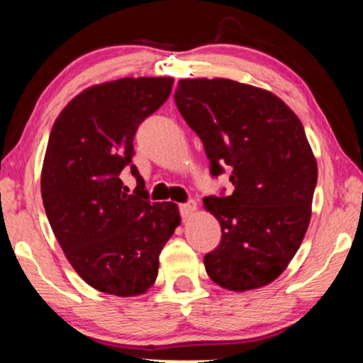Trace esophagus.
<instances>
[{
    "label": "esophagus",
    "mask_w": 363,
    "mask_h": 363,
    "mask_svg": "<svg viewBox=\"0 0 363 363\" xmlns=\"http://www.w3.org/2000/svg\"><path fill=\"white\" fill-rule=\"evenodd\" d=\"M196 211V203L195 201H188V203H183L180 205V213L183 218H190L193 216V213Z\"/></svg>",
    "instance_id": "34e87169"
}]
</instances>
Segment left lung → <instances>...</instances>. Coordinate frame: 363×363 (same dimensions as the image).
I'll use <instances>...</instances> for the list:
<instances>
[{"mask_svg":"<svg viewBox=\"0 0 363 363\" xmlns=\"http://www.w3.org/2000/svg\"><path fill=\"white\" fill-rule=\"evenodd\" d=\"M175 104L210 158L231 170V195L203 198L221 225L205 256L213 282L242 292L269 284L299 250L311 221L317 163L304 127L279 97L231 79H182Z\"/></svg>","mask_w":363,"mask_h":363,"instance_id":"1","label":"left lung"}]
</instances>
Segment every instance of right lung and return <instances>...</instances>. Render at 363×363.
Returning <instances> with one entry per match:
<instances>
[{
  "instance_id": "add662e5",
  "label": "right lung",
  "mask_w": 363,
  "mask_h": 363,
  "mask_svg": "<svg viewBox=\"0 0 363 363\" xmlns=\"http://www.w3.org/2000/svg\"><path fill=\"white\" fill-rule=\"evenodd\" d=\"M172 86V77H123L89 87L62 108L49 135L41 173L49 225L77 274L106 294L150 289L158 256L180 225L175 203H150L132 165L137 128ZM125 166L138 180L132 196L118 177Z\"/></svg>"
}]
</instances>
